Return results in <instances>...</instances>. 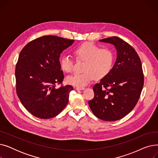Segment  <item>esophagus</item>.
<instances>
[{"label": "esophagus", "mask_w": 158, "mask_h": 158, "mask_svg": "<svg viewBox=\"0 0 158 158\" xmlns=\"http://www.w3.org/2000/svg\"><path fill=\"white\" fill-rule=\"evenodd\" d=\"M76 89H77V90H82V89H85V88L83 87V88H79V87H76Z\"/></svg>", "instance_id": "34e87169"}]
</instances>
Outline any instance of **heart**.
<instances>
[{
	"mask_svg": "<svg viewBox=\"0 0 158 158\" xmlns=\"http://www.w3.org/2000/svg\"><path fill=\"white\" fill-rule=\"evenodd\" d=\"M73 54L78 60L85 61L82 73H74L66 78L67 83L83 88L94 77L100 79L111 71L114 62V54L108 48H101L92 43H85L74 49ZM61 69L67 73L72 72L73 61L69 56H64L60 60Z\"/></svg>",
	"mask_w": 158,
	"mask_h": 158,
	"instance_id": "obj_1",
	"label": "heart"
}]
</instances>
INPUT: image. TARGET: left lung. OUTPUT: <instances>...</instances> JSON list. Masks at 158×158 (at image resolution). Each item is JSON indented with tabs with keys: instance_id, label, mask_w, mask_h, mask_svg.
<instances>
[{
	"instance_id": "8db88e82",
	"label": "left lung",
	"mask_w": 158,
	"mask_h": 158,
	"mask_svg": "<svg viewBox=\"0 0 158 158\" xmlns=\"http://www.w3.org/2000/svg\"><path fill=\"white\" fill-rule=\"evenodd\" d=\"M99 41L114 46L117 60L110 73L94 85V98L88 104L99 119L116 121L129 113L138 101L144 83L142 63L134 48L121 38Z\"/></svg>"
}]
</instances>
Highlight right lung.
Wrapping results in <instances>:
<instances>
[{"label":"right lung","instance_id":"obj_1","mask_svg":"<svg viewBox=\"0 0 158 158\" xmlns=\"http://www.w3.org/2000/svg\"><path fill=\"white\" fill-rule=\"evenodd\" d=\"M73 40L44 36L30 41L21 51L16 65V94L35 117L48 119L60 114L69 102L71 85L56 88L64 79L60 57Z\"/></svg>","mask_w":158,"mask_h":158}]
</instances>
